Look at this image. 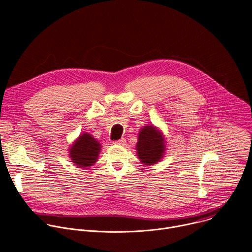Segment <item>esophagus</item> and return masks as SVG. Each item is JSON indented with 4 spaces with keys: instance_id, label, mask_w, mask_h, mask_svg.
<instances>
[{
    "instance_id": "esophagus-1",
    "label": "esophagus",
    "mask_w": 252,
    "mask_h": 252,
    "mask_svg": "<svg viewBox=\"0 0 252 252\" xmlns=\"http://www.w3.org/2000/svg\"><path fill=\"white\" fill-rule=\"evenodd\" d=\"M126 140V138H121V139H119V140H116L115 143H116V145H125Z\"/></svg>"
}]
</instances>
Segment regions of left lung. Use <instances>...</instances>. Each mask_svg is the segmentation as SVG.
Returning <instances> with one entry per match:
<instances>
[{"mask_svg":"<svg viewBox=\"0 0 252 252\" xmlns=\"http://www.w3.org/2000/svg\"><path fill=\"white\" fill-rule=\"evenodd\" d=\"M137 138L136 153L140 161L146 165L159 161L165 150L161 132L153 126H147L140 129Z\"/></svg>","mask_w":252,"mask_h":252,"instance_id":"1","label":"left lung"}]
</instances>
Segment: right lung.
<instances>
[{
    "label": "right lung",
    "instance_id": "obj_1",
    "mask_svg": "<svg viewBox=\"0 0 252 252\" xmlns=\"http://www.w3.org/2000/svg\"><path fill=\"white\" fill-rule=\"evenodd\" d=\"M100 145L90 133H84L74 142L69 150V157L77 166H92L97 159Z\"/></svg>",
    "mask_w": 252,
    "mask_h": 252
}]
</instances>
